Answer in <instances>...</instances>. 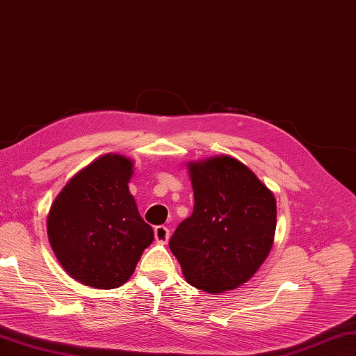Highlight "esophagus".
I'll use <instances>...</instances> for the list:
<instances>
[{
	"instance_id": "1",
	"label": "esophagus",
	"mask_w": 356,
	"mask_h": 356,
	"mask_svg": "<svg viewBox=\"0 0 356 356\" xmlns=\"http://www.w3.org/2000/svg\"><path fill=\"white\" fill-rule=\"evenodd\" d=\"M170 237V231L167 226H156L155 227V238L158 243H167V240Z\"/></svg>"
}]
</instances>
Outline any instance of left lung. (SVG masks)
I'll return each instance as SVG.
<instances>
[{"label": "left lung", "instance_id": "left-lung-1", "mask_svg": "<svg viewBox=\"0 0 356 356\" xmlns=\"http://www.w3.org/2000/svg\"><path fill=\"white\" fill-rule=\"evenodd\" d=\"M193 212L169 241L187 284L223 293L248 282L271 251L273 192L231 156L191 163Z\"/></svg>", "mask_w": 356, "mask_h": 356}]
</instances>
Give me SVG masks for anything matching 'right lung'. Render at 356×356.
<instances>
[{"mask_svg": "<svg viewBox=\"0 0 356 356\" xmlns=\"http://www.w3.org/2000/svg\"><path fill=\"white\" fill-rule=\"evenodd\" d=\"M133 163L120 155L96 159L70 179L48 216V237L60 265L88 286L125 284L153 241L129 191Z\"/></svg>", "mask_w": 356, "mask_h": 356, "instance_id": "add662e5", "label": "right lung"}]
</instances>
